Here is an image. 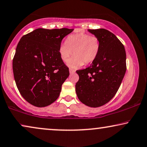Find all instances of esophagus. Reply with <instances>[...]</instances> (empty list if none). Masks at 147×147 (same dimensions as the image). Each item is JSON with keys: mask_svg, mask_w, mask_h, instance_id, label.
<instances>
[{"mask_svg": "<svg viewBox=\"0 0 147 147\" xmlns=\"http://www.w3.org/2000/svg\"><path fill=\"white\" fill-rule=\"evenodd\" d=\"M75 72H76V70H74L73 69H71V68H70V69H69V73L70 74H74Z\"/></svg>", "mask_w": 147, "mask_h": 147, "instance_id": "esophagus-1", "label": "esophagus"}]
</instances>
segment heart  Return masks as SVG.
Wrapping results in <instances>:
<instances>
[{"instance_id": "b5f03b06", "label": "heart", "mask_w": 147, "mask_h": 147, "mask_svg": "<svg viewBox=\"0 0 147 147\" xmlns=\"http://www.w3.org/2000/svg\"><path fill=\"white\" fill-rule=\"evenodd\" d=\"M100 42L96 36L86 33L71 34L66 38L65 42L59 47V54L63 62H66L73 54L74 56L68 61L69 67L76 69L84 63H92L98 56Z\"/></svg>"}]
</instances>
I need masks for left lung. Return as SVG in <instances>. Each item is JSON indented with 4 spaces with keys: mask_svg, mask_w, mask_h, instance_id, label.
Returning <instances> with one entry per match:
<instances>
[{
    "mask_svg": "<svg viewBox=\"0 0 147 147\" xmlns=\"http://www.w3.org/2000/svg\"><path fill=\"white\" fill-rule=\"evenodd\" d=\"M88 32L100 40V51L90 66L76 71L79 80L76 92L82 103L98 107L117 93L126 71V54L124 46L111 32L105 29Z\"/></svg>",
    "mask_w": 147,
    "mask_h": 147,
    "instance_id": "left-lung-1",
    "label": "left lung"
}]
</instances>
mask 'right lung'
I'll use <instances>...</instances> for the list:
<instances>
[{"instance_id": "add662e5", "label": "right lung", "mask_w": 147, "mask_h": 147, "mask_svg": "<svg viewBox=\"0 0 147 147\" xmlns=\"http://www.w3.org/2000/svg\"><path fill=\"white\" fill-rule=\"evenodd\" d=\"M73 30L38 28L19 42L13 59V75L20 94L32 105L48 106L59 96L69 71L61 59L59 47Z\"/></svg>"}]
</instances>
